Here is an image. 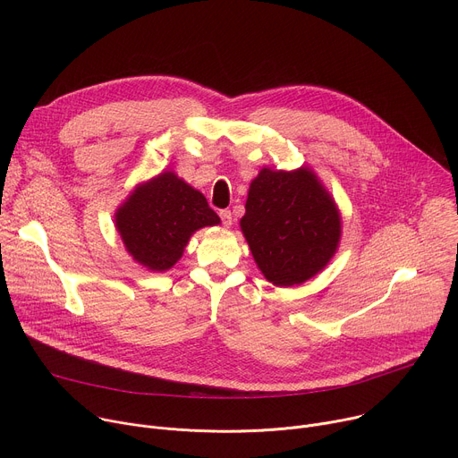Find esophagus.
<instances>
[{
    "instance_id": "esophagus-1",
    "label": "esophagus",
    "mask_w": 458,
    "mask_h": 458,
    "mask_svg": "<svg viewBox=\"0 0 458 458\" xmlns=\"http://www.w3.org/2000/svg\"><path fill=\"white\" fill-rule=\"evenodd\" d=\"M219 216H221V221H223V226L225 228H230L232 226V223H233V216H232V212L230 210H221L219 212Z\"/></svg>"
}]
</instances>
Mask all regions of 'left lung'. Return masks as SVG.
<instances>
[{
	"instance_id": "8db88e82",
	"label": "left lung",
	"mask_w": 458,
	"mask_h": 458,
	"mask_svg": "<svg viewBox=\"0 0 458 458\" xmlns=\"http://www.w3.org/2000/svg\"><path fill=\"white\" fill-rule=\"evenodd\" d=\"M244 208L241 232L257 268L276 286L310 281L339 250V207L310 166L260 168L250 182Z\"/></svg>"
}]
</instances>
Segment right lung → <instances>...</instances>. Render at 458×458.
I'll return each mask as SVG.
<instances>
[{
	"label": "right lung",
	"mask_w": 458,
	"mask_h": 458,
	"mask_svg": "<svg viewBox=\"0 0 458 458\" xmlns=\"http://www.w3.org/2000/svg\"><path fill=\"white\" fill-rule=\"evenodd\" d=\"M124 250L154 274L170 270L182 257L190 237L221 223L207 198L174 170L136 184L114 214Z\"/></svg>",
	"instance_id": "right-lung-1"
}]
</instances>
